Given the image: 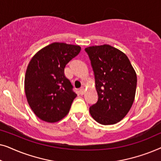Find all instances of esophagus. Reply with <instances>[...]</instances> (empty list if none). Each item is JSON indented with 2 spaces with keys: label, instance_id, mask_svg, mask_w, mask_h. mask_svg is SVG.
Returning <instances> with one entry per match:
<instances>
[{
  "label": "esophagus",
  "instance_id": "esophagus-1",
  "mask_svg": "<svg viewBox=\"0 0 161 161\" xmlns=\"http://www.w3.org/2000/svg\"><path fill=\"white\" fill-rule=\"evenodd\" d=\"M79 92H80V94H84V92H85V89H84V87L80 88V91H79Z\"/></svg>",
  "mask_w": 161,
  "mask_h": 161
}]
</instances>
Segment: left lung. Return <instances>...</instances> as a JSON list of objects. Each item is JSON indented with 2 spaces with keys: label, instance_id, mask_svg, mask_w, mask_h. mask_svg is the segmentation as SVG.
<instances>
[{
  "label": "left lung",
  "instance_id": "left-lung-1",
  "mask_svg": "<svg viewBox=\"0 0 161 161\" xmlns=\"http://www.w3.org/2000/svg\"><path fill=\"white\" fill-rule=\"evenodd\" d=\"M94 72L98 94L89 113L101 125L120 122L130 110L135 100L137 76L124 53L109 45L85 48Z\"/></svg>",
  "mask_w": 161,
  "mask_h": 161
}]
</instances>
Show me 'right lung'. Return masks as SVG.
Returning a JSON list of instances; mask_svg holds the SVG:
<instances>
[{
  "label": "right lung",
  "instance_id": "1",
  "mask_svg": "<svg viewBox=\"0 0 161 161\" xmlns=\"http://www.w3.org/2000/svg\"><path fill=\"white\" fill-rule=\"evenodd\" d=\"M80 50L79 45L53 42L31 59L24 82L25 96L35 115L42 121L58 122L69 113L77 94L64 68Z\"/></svg>",
  "mask_w": 161,
  "mask_h": 161
}]
</instances>
